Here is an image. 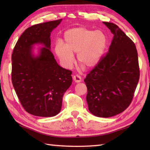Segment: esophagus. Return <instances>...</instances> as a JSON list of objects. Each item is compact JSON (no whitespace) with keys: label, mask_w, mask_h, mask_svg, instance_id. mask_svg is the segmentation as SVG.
Returning <instances> with one entry per match:
<instances>
[{"label":"esophagus","mask_w":150,"mask_h":150,"mask_svg":"<svg viewBox=\"0 0 150 150\" xmlns=\"http://www.w3.org/2000/svg\"><path fill=\"white\" fill-rule=\"evenodd\" d=\"M73 81H74L75 82H76V83H79L81 81V76L79 75H75L73 77Z\"/></svg>","instance_id":"1"}]
</instances>
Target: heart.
Here are the masks:
<instances>
[{"label": "heart", "instance_id": "b5f03b06", "mask_svg": "<svg viewBox=\"0 0 150 150\" xmlns=\"http://www.w3.org/2000/svg\"><path fill=\"white\" fill-rule=\"evenodd\" d=\"M64 42L65 45L57 43L55 51L67 67L74 62L73 54H77L81 65L88 68L95 67L100 62L106 46V38L103 32L83 27L67 30L64 34Z\"/></svg>", "mask_w": 150, "mask_h": 150}]
</instances>
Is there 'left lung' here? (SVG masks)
<instances>
[{
    "mask_svg": "<svg viewBox=\"0 0 150 150\" xmlns=\"http://www.w3.org/2000/svg\"><path fill=\"white\" fill-rule=\"evenodd\" d=\"M114 34L108 52L103 55L84 81L88 109L108 118L125 110L133 99L139 79L135 44L115 24L103 22Z\"/></svg>",
    "mask_w": 150,
    "mask_h": 150,
    "instance_id": "left-lung-1",
    "label": "left lung"
}]
</instances>
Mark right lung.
<instances>
[{"instance_id":"right-lung-1","label":"right lung","mask_w":150,"mask_h":150,"mask_svg":"<svg viewBox=\"0 0 150 150\" xmlns=\"http://www.w3.org/2000/svg\"><path fill=\"white\" fill-rule=\"evenodd\" d=\"M62 19L35 24L25 30L12 54V83L24 110L31 115L51 117L59 112L62 98L72 83V71L57 64L50 51L51 32ZM45 45L39 57L32 45Z\"/></svg>"}]
</instances>
